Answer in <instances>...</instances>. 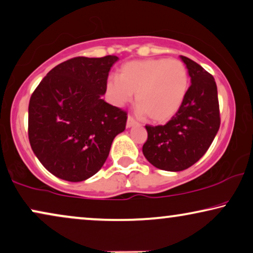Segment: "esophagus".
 Instances as JSON below:
<instances>
[{"label":"esophagus","instance_id":"1","mask_svg":"<svg viewBox=\"0 0 253 253\" xmlns=\"http://www.w3.org/2000/svg\"><path fill=\"white\" fill-rule=\"evenodd\" d=\"M134 124H137V121L134 120L132 116H130L129 115V116H127V121H126V126L131 127V126H133Z\"/></svg>","mask_w":253,"mask_h":253}]
</instances>
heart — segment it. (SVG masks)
<instances>
[{
	"instance_id": "obj_1",
	"label": "heart",
	"mask_w": 253,
	"mask_h": 253,
	"mask_svg": "<svg viewBox=\"0 0 253 253\" xmlns=\"http://www.w3.org/2000/svg\"><path fill=\"white\" fill-rule=\"evenodd\" d=\"M188 72L178 59H146L124 64L119 78L107 81L111 101L123 106L136 93L137 110L152 122L172 119L181 107L188 90Z\"/></svg>"
}]
</instances>
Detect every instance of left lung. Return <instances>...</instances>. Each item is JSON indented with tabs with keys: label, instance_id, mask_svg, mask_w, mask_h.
Masks as SVG:
<instances>
[{
	"label": "left lung",
	"instance_id": "8db88e82",
	"mask_svg": "<svg viewBox=\"0 0 253 253\" xmlns=\"http://www.w3.org/2000/svg\"><path fill=\"white\" fill-rule=\"evenodd\" d=\"M192 84L174 116L165 126H145V158L159 169L179 172L198 162L219 129V106L215 79L192 59L180 55Z\"/></svg>",
	"mask_w": 253,
	"mask_h": 253
}]
</instances>
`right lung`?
<instances>
[{
	"label": "right lung",
	"instance_id": "obj_1",
	"mask_svg": "<svg viewBox=\"0 0 253 253\" xmlns=\"http://www.w3.org/2000/svg\"><path fill=\"white\" fill-rule=\"evenodd\" d=\"M116 55L75 57L48 72L31 95V149L52 174L72 182L97 173L123 132L126 111L107 103V80Z\"/></svg>",
	"mask_w": 253,
	"mask_h": 253
}]
</instances>
